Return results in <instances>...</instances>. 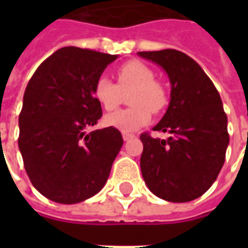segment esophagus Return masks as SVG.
Listing matches in <instances>:
<instances>
[{
	"mask_svg": "<svg viewBox=\"0 0 248 248\" xmlns=\"http://www.w3.org/2000/svg\"><path fill=\"white\" fill-rule=\"evenodd\" d=\"M122 137H124V140H131V138H134L135 135L130 134V133H122Z\"/></svg>",
	"mask_w": 248,
	"mask_h": 248,
	"instance_id": "obj_1",
	"label": "esophagus"
}]
</instances>
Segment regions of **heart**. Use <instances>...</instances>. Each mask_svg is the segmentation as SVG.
<instances>
[{
  "label": "heart",
  "instance_id": "heart-1",
  "mask_svg": "<svg viewBox=\"0 0 248 248\" xmlns=\"http://www.w3.org/2000/svg\"><path fill=\"white\" fill-rule=\"evenodd\" d=\"M117 83L106 77H99L94 85V98L105 110L111 111L122 102L124 93L130 94L131 108L118 110L105 117V122L124 133H131L150 122L151 111L161 113L169 105V94L149 66L129 61L115 71Z\"/></svg>",
  "mask_w": 248,
  "mask_h": 248
}]
</instances>
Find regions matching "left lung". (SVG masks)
I'll use <instances>...</instances> for the list:
<instances>
[{
	"label": "left lung",
	"mask_w": 248,
	"mask_h": 248,
	"mask_svg": "<svg viewBox=\"0 0 248 248\" xmlns=\"http://www.w3.org/2000/svg\"><path fill=\"white\" fill-rule=\"evenodd\" d=\"M166 71L171 94L166 114L154 126L167 140L140 135V171L156 197L190 202L211 187L223 166L230 137L218 90L201 66L182 51H140Z\"/></svg>",
	"instance_id": "1"
}]
</instances>
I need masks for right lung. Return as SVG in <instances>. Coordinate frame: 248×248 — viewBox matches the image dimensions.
<instances>
[{
    "mask_svg": "<svg viewBox=\"0 0 248 248\" xmlns=\"http://www.w3.org/2000/svg\"><path fill=\"white\" fill-rule=\"evenodd\" d=\"M117 56L66 46L30 78L18 147L30 182L53 202L79 203L102 190L124 145L115 127L87 133L102 117L94 85Z\"/></svg>",
    "mask_w": 248,
    "mask_h": 248,
    "instance_id": "add662e5",
    "label": "right lung"
}]
</instances>
